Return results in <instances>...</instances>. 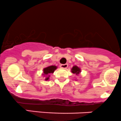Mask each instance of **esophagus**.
<instances>
[{
	"label": "esophagus",
	"instance_id": "1",
	"mask_svg": "<svg viewBox=\"0 0 121 121\" xmlns=\"http://www.w3.org/2000/svg\"><path fill=\"white\" fill-rule=\"evenodd\" d=\"M68 67V64H63V65H60V68L61 69H67V68Z\"/></svg>",
	"mask_w": 121,
	"mask_h": 121
}]
</instances>
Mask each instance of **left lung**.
I'll use <instances>...</instances> for the list:
<instances>
[{
	"mask_svg": "<svg viewBox=\"0 0 121 121\" xmlns=\"http://www.w3.org/2000/svg\"><path fill=\"white\" fill-rule=\"evenodd\" d=\"M72 70V72L73 73V74H79L81 72V70L79 67H78L77 66H74L72 68V69H71Z\"/></svg>",
	"mask_w": 121,
	"mask_h": 121,
	"instance_id": "obj_1",
	"label": "left lung"
}]
</instances>
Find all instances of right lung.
<instances>
[{"label": "right lung", "mask_w": 121, "mask_h": 121, "mask_svg": "<svg viewBox=\"0 0 121 121\" xmlns=\"http://www.w3.org/2000/svg\"><path fill=\"white\" fill-rule=\"evenodd\" d=\"M57 69V67L56 66L54 65H52V66H49L47 67V68H44L43 69V75L45 76V80H49V74L50 73H53L54 72V71L56 69Z\"/></svg>", "instance_id": "right-lung-1"}]
</instances>
